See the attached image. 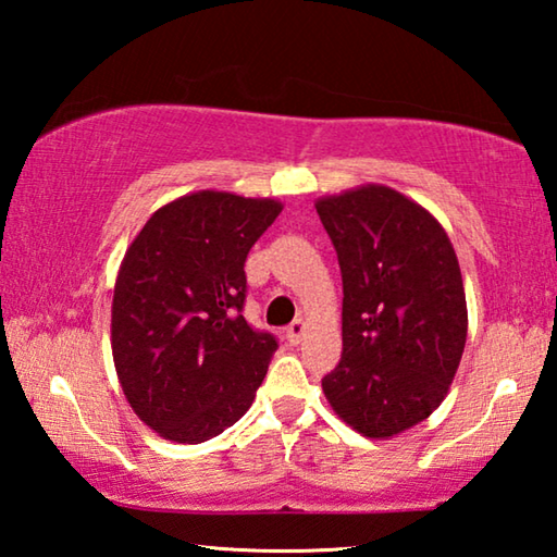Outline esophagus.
Listing matches in <instances>:
<instances>
[{
	"label": "esophagus",
	"instance_id": "esophagus-1",
	"mask_svg": "<svg viewBox=\"0 0 557 557\" xmlns=\"http://www.w3.org/2000/svg\"><path fill=\"white\" fill-rule=\"evenodd\" d=\"M305 332H307V324L301 322V319H297V322H292V324L285 329V336H287L289 344H299L301 336H305Z\"/></svg>",
	"mask_w": 557,
	"mask_h": 557
}]
</instances>
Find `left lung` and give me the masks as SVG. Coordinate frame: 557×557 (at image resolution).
<instances>
[{
    "label": "left lung",
    "instance_id": "obj_1",
    "mask_svg": "<svg viewBox=\"0 0 557 557\" xmlns=\"http://www.w3.org/2000/svg\"><path fill=\"white\" fill-rule=\"evenodd\" d=\"M342 268V361L322 379L366 437L418 425L445 400L467 342V299L442 225L388 186L317 201Z\"/></svg>",
    "mask_w": 557,
    "mask_h": 557
}]
</instances>
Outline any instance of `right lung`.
Instances as JSON below:
<instances>
[{"label":"right lung","instance_id":"1","mask_svg":"<svg viewBox=\"0 0 557 557\" xmlns=\"http://www.w3.org/2000/svg\"><path fill=\"white\" fill-rule=\"evenodd\" d=\"M272 199L182 196L132 240L112 299V358L132 410L199 445L238 422L277 338L243 317L245 258L280 215Z\"/></svg>","mask_w":557,"mask_h":557}]
</instances>
